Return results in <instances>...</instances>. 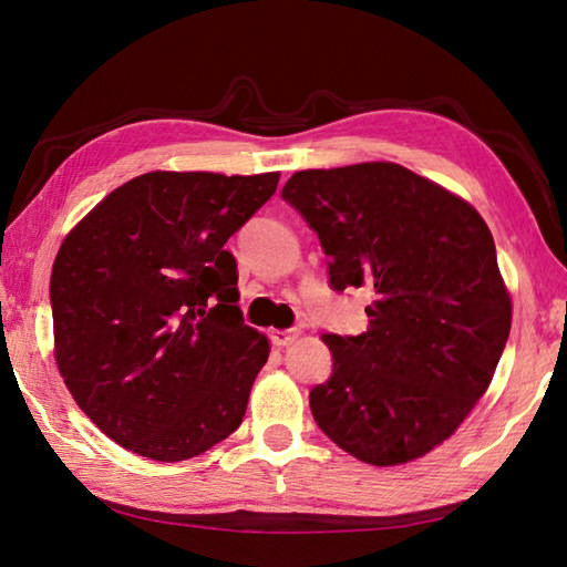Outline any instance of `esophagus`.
I'll list each match as a JSON object with an SVG mask.
<instances>
[{"mask_svg": "<svg viewBox=\"0 0 567 567\" xmlns=\"http://www.w3.org/2000/svg\"><path fill=\"white\" fill-rule=\"evenodd\" d=\"M297 336H299L297 329H275V331L270 333V339H272V343H275L277 348H285V346L295 343Z\"/></svg>", "mask_w": 567, "mask_h": 567, "instance_id": "1", "label": "esophagus"}]
</instances>
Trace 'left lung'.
I'll list each match as a JSON object with an SVG mask.
<instances>
[{"mask_svg":"<svg viewBox=\"0 0 567 567\" xmlns=\"http://www.w3.org/2000/svg\"><path fill=\"white\" fill-rule=\"evenodd\" d=\"M282 199L329 256V285L365 287L370 327L327 333L309 392L319 429L370 465L436 449L489 388L512 329L495 240L473 207L394 163L295 173Z\"/></svg>","mask_w":567,"mask_h":567,"instance_id":"obj_1","label":"left lung"}]
</instances>
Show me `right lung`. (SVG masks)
<instances>
[{
	"label": "right lung",
	"instance_id": "right-lung-1",
	"mask_svg": "<svg viewBox=\"0 0 567 567\" xmlns=\"http://www.w3.org/2000/svg\"><path fill=\"white\" fill-rule=\"evenodd\" d=\"M280 173H146L104 197L51 275L55 360L78 406L161 463L209 451L244 421L265 336L238 309L224 246Z\"/></svg>",
	"mask_w": 567,
	"mask_h": 567
}]
</instances>
